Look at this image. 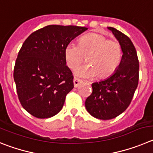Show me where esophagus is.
<instances>
[{
	"label": "esophagus",
	"mask_w": 153,
	"mask_h": 153,
	"mask_svg": "<svg viewBox=\"0 0 153 153\" xmlns=\"http://www.w3.org/2000/svg\"><path fill=\"white\" fill-rule=\"evenodd\" d=\"M73 82H74V86H75V88H77V87H78V85H79L80 84H81L82 81H81V80H80V79H78V78H74Z\"/></svg>",
	"instance_id": "1"
}]
</instances>
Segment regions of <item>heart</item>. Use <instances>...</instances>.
<instances>
[{
    "label": "heart",
    "instance_id": "b5f03b06",
    "mask_svg": "<svg viewBox=\"0 0 153 153\" xmlns=\"http://www.w3.org/2000/svg\"><path fill=\"white\" fill-rule=\"evenodd\" d=\"M65 59L68 66L75 69L87 56L89 64L79 67L76 75L91 79L111 76L117 71L122 59V48L118 41L107 39L101 34L90 33L82 36L78 44L68 43L65 48Z\"/></svg>",
    "mask_w": 153,
    "mask_h": 153
}]
</instances>
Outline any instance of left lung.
<instances>
[{
	"mask_svg": "<svg viewBox=\"0 0 153 153\" xmlns=\"http://www.w3.org/2000/svg\"><path fill=\"white\" fill-rule=\"evenodd\" d=\"M119 41L123 56L117 71L107 79L91 85L92 93L85 100V107L94 117L111 120L129 107L139 83L137 50L127 36L114 27H108Z\"/></svg>",
	"mask_w": 153,
	"mask_h": 153,
	"instance_id": "left-lung-1",
	"label": "left lung"
}]
</instances>
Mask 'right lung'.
<instances>
[{
  "mask_svg": "<svg viewBox=\"0 0 153 153\" xmlns=\"http://www.w3.org/2000/svg\"><path fill=\"white\" fill-rule=\"evenodd\" d=\"M88 30L78 26L49 25L30 34L19 51L13 79L22 107L37 118L59 112L74 88L66 65L65 46Z\"/></svg>",
  "mask_w": 153,
  "mask_h": 153,
  "instance_id": "right-lung-1",
  "label": "right lung"
}]
</instances>
